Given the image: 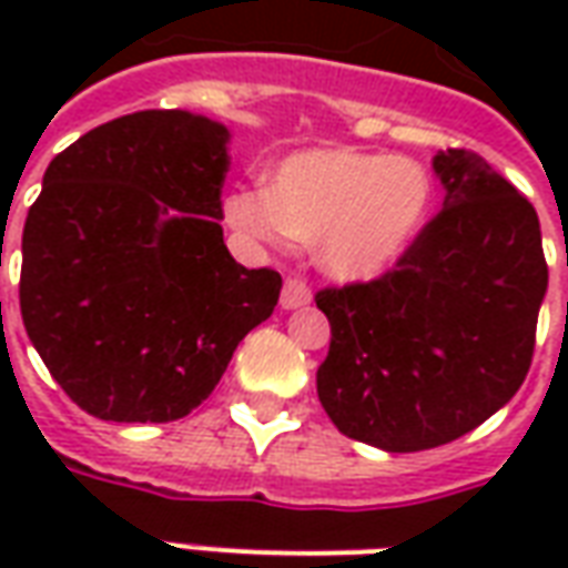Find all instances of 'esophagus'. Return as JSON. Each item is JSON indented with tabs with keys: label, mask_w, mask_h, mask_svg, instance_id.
<instances>
[{
	"label": "esophagus",
	"mask_w": 568,
	"mask_h": 568,
	"mask_svg": "<svg viewBox=\"0 0 568 568\" xmlns=\"http://www.w3.org/2000/svg\"><path fill=\"white\" fill-rule=\"evenodd\" d=\"M310 301H313V295H310V288L301 280H295V276H288L283 283V295H280V307L283 310H301L307 307Z\"/></svg>",
	"instance_id": "obj_1"
}]
</instances>
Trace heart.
<instances>
[{"instance_id":"1","label":"heart","mask_w":568,"mask_h":568,"mask_svg":"<svg viewBox=\"0 0 568 568\" xmlns=\"http://www.w3.org/2000/svg\"><path fill=\"white\" fill-rule=\"evenodd\" d=\"M419 161L356 149H301L267 173V187H236L224 222L258 243L313 240V258L337 283H371L414 248L432 210Z\"/></svg>"}]
</instances>
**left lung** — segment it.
<instances>
[{"label":"left lung","instance_id":"left-lung-1","mask_svg":"<svg viewBox=\"0 0 568 568\" xmlns=\"http://www.w3.org/2000/svg\"><path fill=\"white\" fill-rule=\"evenodd\" d=\"M432 170L444 203L395 271L316 295L332 322L322 407L386 453L450 444L508 405L548 292L532 203L475 151H438Z\"/></svg>","mask_w":568,"mask_h":568}]
</instances>
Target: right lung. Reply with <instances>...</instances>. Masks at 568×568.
<instances>
[{"instance_id":"obj_1","label":"right lung","mask_w":568,"mask_h":568,"mask_svg":"<svg viewBox=\"0 0 568 568\" xmlns=\"http://www.w3.org/2000/svg\"><path fill=\"white\" fill-rule=\"evenodd\" d=\"M227 142L212 118L151 109L93 128L44 170L23 224L20 313L91 417H187L280 301V273L224 246Z\"/></svg>"}]
</instances>
